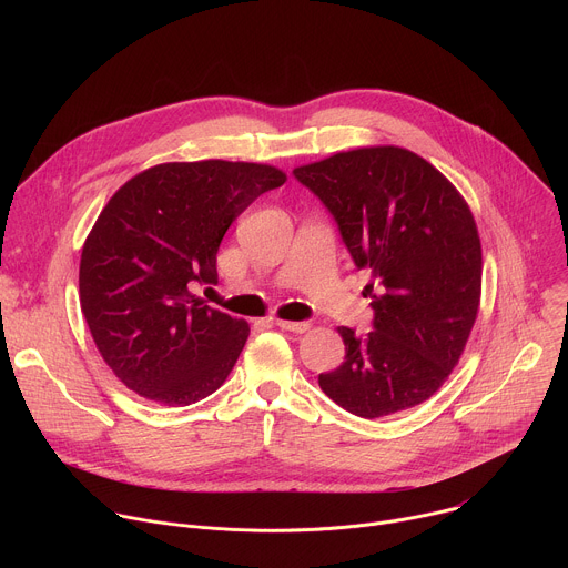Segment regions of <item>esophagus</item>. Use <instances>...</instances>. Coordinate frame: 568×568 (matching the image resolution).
Here are the masks:
<instances>
[{
    "instance_id": "obj_1",
    "label": "esophagus",
    "mask_w": 568,
    "mask_h": 568,
    "mask_svg": "<svg viewBox=\"0 0 568 568\" xmlns=\"http://www.w3.org/2000/svg\"><path fill=\"white\" fill-rule=\"evenodd\" d=\"M274 323H276L281 331L296 333V335H301V333H305L310 328V323H305V321H283V318H276Z\"/></svg>"
}]
</instances>
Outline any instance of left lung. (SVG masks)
I'll return each instance as SVG.
<instances>
[{
    "mask_svg": "<svg viewBox=\"0 0 568 568\" xmlns=\"http://www.w3.org/2000/svg\"><path fill=\"white\" fill-rule=\"evenodd\" d=\"M371 272L373 333L339 328L344 362L318 386L359 418L429 399L458 364L480 301V240L463 195L397 145L357 148L294 169Z\"/></svg>",
    "mask_w": 568,
    "mask_h": 568,
    "instance_id": "obj_1",
    "label": "left lung"
}]
</instances>
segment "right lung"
I'll return each mask as SVG.
<instances>
[{
  "instance_id": "right-lung-1",
  "label": "right lung",
  "mask_w": 568,
  "mask_h": 568,
  "mask_svg": "<svg viewBox=\"0 0 568 568\" xmlns=\"http://www.w3.org/2000/svg\"><path fill=\"white\" fill-rule=\"evenodd\" d=\"M285 173L247 161H173L125 182L80 256V307L112 373L134 393L189 407L222 386L247 321L206 305L231 222Z\"/></svg>"
}]
</instances>
